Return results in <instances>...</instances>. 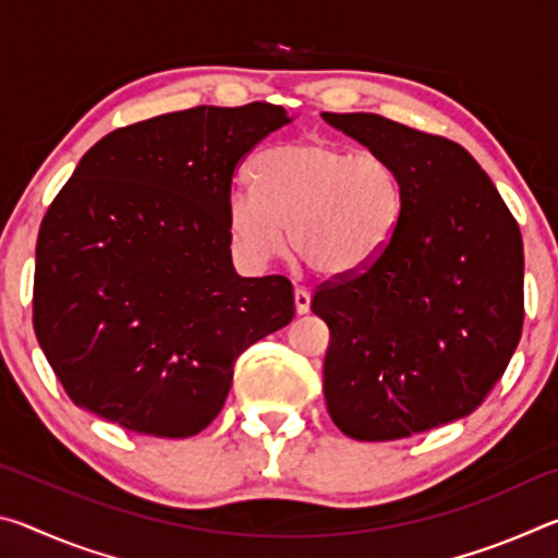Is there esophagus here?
<instances>
[{
    "label": "esophagus",
    "instance_id": "34e87169",
    "mask_svg": "<svg viewBox=\"0 0 558 558\" xmlns=\"http://www.w3.org/2000/svg\"><path fill=\"white\" fill-rule=\"evenodd\" d=\"M295 310H298V315H307V310H310V292L307 290H302V288H295Z\"/></svg>",
    "mask_w": 558,
    "mask_h": 558
}]
</instances>
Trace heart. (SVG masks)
<instances>
[{
	"mask_svg": "<svg viewBox=\"0 0 558 558\" xmlns=\"http://www.w3.org/2000/svg\"><path fill=\"white\" fill-rule=\"evenodd\" d=\"M253 189L226 196L233 251L266 266L290 248L310 268L347 278L369 268L391 243L403 211V184L389 159L349 153L325 140H298L253 159Z\"/></svg>",
	"mask_w": 558,
	"mask_h": 558,
	"instance_id": "obj_1",
	"label": "heart"
}]
</instances>
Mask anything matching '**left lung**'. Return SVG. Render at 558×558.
Returning a JSON list of instances; mask_svg holds the SVG:
<instances>
[{
  "label": "left lung",
  "mask_w": 558,
  "mask_h": 558,
  "mask_svg": "<svg viewBox=\"0 0 558 558\" xmlns=\"http://www.w3.org/2000/svg\"><path fill=\"white\" fill-rule=\"evenodd\" d=\"M323 118L403 184L386 251L310 305L329 327L327 411L356 440L446 426L483 403L522 337V233L465 147L374 112Z\"/></svg>",
  "instance_id": "obj_1"
}]
</instances>
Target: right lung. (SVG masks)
<instances>
[{
	"instance_id": "obj_1",
	"label": "right lung",
	"mask_w": 558,
	"mask_h": 558,
	"mask_svg": "<svg viewBox=\"0 0 558 558\" xmlns=\"http://www.w3.org/2000/svg\"><path fill=\"white\" fill-rule=\"evenodd\" d=\"M286 108L199 106L112 130L46 211L34 329L65 393L118 426L189 438L223 409L233 364L295 315L282 276L241 278L226 196Z\"/></svg>"
}]
</instances>
